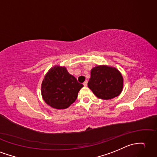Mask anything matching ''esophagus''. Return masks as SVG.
<instances>
[{
	"label": "esophagus",
	"mask_w": 157,
	"mask_h": 157,
	"mask_svg": "<svg viewBox=\"0 0 157 157\" xmlns=\"http://www.w3.org/2000/svg\"><path fill=\"white\" fill-rule=\"evenodd\" d=\"M83 86H84L85 87H86L87 86V81L86 80V81H85L84 82H83Z\"/></svg>",
	"instance_id": "1"
}]
</instances>
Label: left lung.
<instances>
[{"instance_id":"8db88e82","label":"left lung","mask_w":157,"mask_h":157,"mask_svg":"<svg viewBox=\"0 0 157 157\" xmlns=\"http://www.w3.org/2000/svg\"><path fill=\"white\" fill-rule=\"evenodd\" d=\"M87 84L98 98L110 100L121 93L123 78L116 68L101 65L92 69Z\"/></svg>"}]
</instances>
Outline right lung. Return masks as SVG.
Wrapping results in <instances>:
<instances>
[{"instance_id": "obj_1", "label": "right lung", "mask_w": 157, "mask_h": 157, "mask_svg": "<svg viewBox=\"0 0 157 157\" xmlns=\"http://www.w3.org/2000/svg\"><path fill=\"white\" fill-rule=\"evenodd\" d=\"M83 84L69 74L65 67L55 66L47 72L41 85L43 100L56 109L68 108L77 99Z\"/></svg>"}]
</instances>
